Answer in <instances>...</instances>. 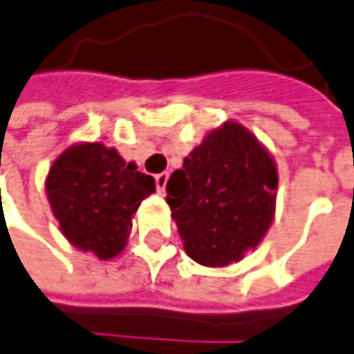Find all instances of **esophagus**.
<instances>
[{
  "label": "esophagus",
  "instance_id": "34e87169",
  "mask_svg": "<svg viewBox=\"0 0 354 354\" xmlns=\"http://www.w3.org/2000/svg\"><path fill=\"white\" fill-rule=\"evenodd\" d=\"M167 179H169V173H159L156 177V183H157V191L163 195L165 193V187H167Z\"/></svg>",
  "mask_w": 354,
  "mask_h": 354
}]
</instances>
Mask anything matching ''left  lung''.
I'll return each instance as SVG.
<instances>
[{"instance_id": "left-lung-1", "label": "left lung", "mask_w": 354, "mask_h": 354, "mask_svg": "<svg viewBox=\"0 0 354 354\" xmlns=\"http://www.w3.org/2000/svg\"><path fill=\"white\" fill-rule=\"evenodd\" d=\"M278 165L234 120L211 129L167 181L183 248L207 268H226L264 240L276 214Z\"/></svg>"}]
</instances>
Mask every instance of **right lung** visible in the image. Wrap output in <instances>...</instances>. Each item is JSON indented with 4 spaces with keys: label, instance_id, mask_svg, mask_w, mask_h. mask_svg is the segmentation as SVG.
Instances as JSON below:
<instances>
[{
    "label": "right lung",
    "instance_id": "obj_1",
    "mask_svg": "<svg viewBox=\"0 0 354 354\" xmlns=\"http://www.w3.org/2000/svg\"><path fill=\"white\" fill-rule=\"evenodd\" d=\"M45 191L62 236L76 250L112 260L126 248L131 218L156 193V179L126 163L116 147L78 142L53 161Z\"/></svg>",
    "mask_w": 354,
    "mask_h": 354
}]
</instances>
